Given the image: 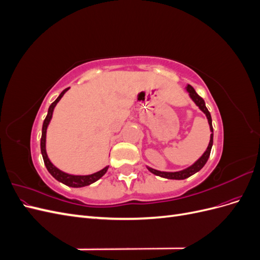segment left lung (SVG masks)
<instances>
[{
    "instance_id": "8db88e82",
    "label": "left lung",
    "mask_w": 260,
    "mask_h": 260,
    "mask_svg": "<svg viewBox=\"0 0 260 260\" xmlns=\"http://www.w3.org/2000/svg\"><path fill=\"white\" fill-rule=\"evenodd\" d=\"M185 90L188 93V96L191 98V100L194 102L195 105L198 106L201 111L206 115L207 117V120H208V124H209V128H210V140H209V144L206 148V151L204 152V154L200 157V158L196 160L192 166L187 167L183 170H180V171H175V172H168V171H159V170H156L153 169L151 167L146 166V168L148 169L149 172H152V174L156 175V176H159L161 178H166V179H172V180H183L186 179L188 177L193 176L196 172H199L204 166H205V164L207 162L208 158H209V155H210V151H211V147H212V143H214V129H212V123H211V116L210 113L208 112V109L205 105V102L204 100L199 95L198 93L195 92V90L193 89V86H191L188 84L187 86H185Z\"/></svg>"
}]
</instances>
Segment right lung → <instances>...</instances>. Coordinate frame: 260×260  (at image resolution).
I'll return each mask as SVG.
<instances>
[{
    "label": "right lung",
    "mask_w": 260,
    "mask_h": 260,
    "mask_svg": "<svg viewBox=\"0 0 260 260\" xmlns=\"http://www.w3.org/2000/svg\"><path fill=\"white\" fill-rule=\"evenodd\" d=\"M68 90H69V88L65 89L64 91H62L58 95V98L55 100L53 103L50 105V107H49L48 115H46L45 119L43 121V125H42L41 154H42V157H43V160H44V165H45L46 169H48V171L50 172L51 176L54 179H56L58 182H61L62 184H65V185L70 186V187H83V186L90 185V184H92L94 182H96L99 179H101L102 177H103L106 174V171H107L109 166H106L103 169H101L100 171L94 172V174H91V175H85V176L70 175V174H67V172L61 171L56 166H54V165L52 164V161L50 160L48 154H46V130H48L50 121L52 119V116H53V112H54L55 106L57 105V103L60 101L62 95H64V94Z\"/></svg>",
    "instance_id": "obj_1"
}]
</instances>
